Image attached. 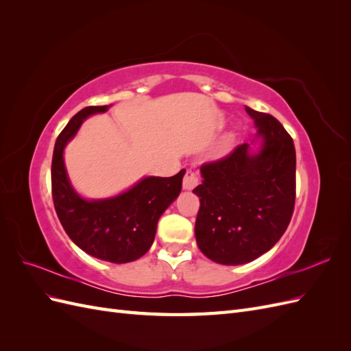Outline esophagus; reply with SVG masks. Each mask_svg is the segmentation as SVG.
<instances>
[{
	"mask_svg": "<svg viewBox=\"0 0 351 351\" xmlns=\"http://www.w3.org/2000/svg\"><path fill=\"white\" fill-rule=\"evenodd\" d=\"M199 184V177L193 171H187L183 178V189L184 190H193Z\"/></svg>",
	"mask_w": 351,
	"mask_h": 351,
	"instance_id": "1",
	"label": "esophagus"
}]
</instances>
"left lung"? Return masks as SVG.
Here are the masks:
<instances>
[{"label":"left lung","mask_w":351,"mask_h":351,"mask_svg":"<svg viewBox=\"0 0 351 351\" xmlns=\"http://www.w3.org/2000/svg\"><path fill=\"white\" fill-rule=\"evenodd\" d=\"M256 127L250 143L200 168L195 236L221 265H243L274 247L289 227L295 199V149L272 115L244 107Z\"/></svg>","instance_id":"8db88e82"}]
</instances>
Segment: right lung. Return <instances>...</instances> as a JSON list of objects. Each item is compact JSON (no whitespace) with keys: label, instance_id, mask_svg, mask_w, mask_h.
Returning <instances> with one entry per match:
<instances>
[{"label":"right lung","instance_id":"obj_1","mask_svg":"<svg viewBox=\"0 0 351 351\" xmlns=\"http://www.w3.org/2000/svg\"><path fill=\"white\" fill-rule=\"evenodd\" d=\"M110 107L83 108L58 136L51 167L52 199L62 228L77 247L101 261L127 263L151 249L159 218L182 192L186 169L173 177H143L115 196L83 197L69 178L64 149L84 120Z\"/></svg>","mask_w":351,"mask_h":351}]
</instances>
